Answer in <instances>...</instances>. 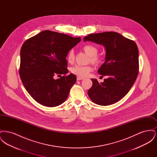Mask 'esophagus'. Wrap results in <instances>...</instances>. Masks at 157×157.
Here are the masks:
<instances>
[{
  "label": "esophagus",
  "instance_id": "obj_1",
  "mask_svg": "<svg viewBox=\"0 0 157 157\" xmlns=\"http://www.w3.org/2000/svg\"><path fill=\"white\" fill-rule=\"evenodd\" d=\"M84 79V78H82V77H79V76H78V77H77V80H78V81L82 80V79Z\"/></svg>",
  "mask_w": 157,
  "mask_h": 157
}]
</instances>
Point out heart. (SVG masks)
<instances>
[{
  "mask_svg": "<svg viewBox=\"0 0 157 157\" xmlns=\"http://www.w3.org/2000/svg\"><path fill=\"white\" fill-rule=\"evenodd\" d=\"M82 49L89 56L88 62H90L96 67L101 65L104 62V57L102 54L98 53V49L96 46L87 44L82 47ZM67 60L69 63H73L74 62L75 53L73 49H71L67 53ZM91 70L92 67L90 65H75L71 68L72 73L79 77H85L88 76Z\"/></svg>",
  "mask_w": 157,
  "mask_h": 157,
  "instance_id": "obj_1",
  "label": "heart"
}]
</instances>
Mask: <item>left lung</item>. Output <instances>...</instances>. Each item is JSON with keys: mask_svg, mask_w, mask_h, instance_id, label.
<instances>
[{"mask_svg": "<svg viewBox=\"0 0 157 157\" xmlns=\"http://www.w3.org/2000/svg\"><path fill=\"white\" fill-rule=\"evenodd\" d=\"M83 40L103 45L106 48L105 62L98 72L108 78L101 83L92 79V86L88 91V96L99 105L117 102L127 95L138 74L137 45L134 40L114 32L90 34Z\"/></svg>", "mask_w": 157, "mask_h": 157, "instance_id": "obj_1", "label": "left lung"}]
</instances>
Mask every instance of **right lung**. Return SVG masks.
Returning <instances> with one entry per match:
<instances>
[{"instance_id":"right-lung-1","label":"right lung","mask_w":157,"mask_h":157,"mask_svg":"<svg viewBox=\"0 0 157 157\" xmlns=\"http://www.w3.org/2000/svg\"><path fill=\"white\" fill-rule=\"evenodd\" d=\"M81 40L80 37L44 30L23 43L19 75L25 89L39 104L54 107L67 99L76 76L66 75V57ZM56 75L60 78L55 80Z\"/></svg>"}]
</instances>
